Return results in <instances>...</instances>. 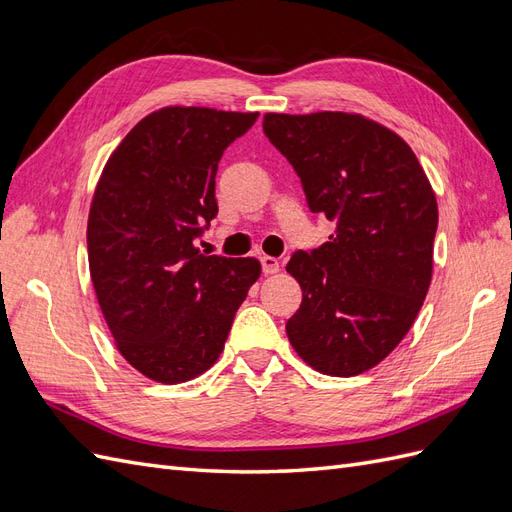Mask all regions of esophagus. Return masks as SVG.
<instances>
[{
	"label": "esophagus",
	"instance_id": "esophagus-1",
	"mask_svg": "<svg viewBox=\"0 0 512 512\" xmlns=\"http://www.w3.org/2000/svg\"><path fill=\"white\" fill-rule=\"evenodd\" d=\"M260 265H262V273L265 275H273L280 271V260L273 256H260Z\"/></svg>",
	"mask_w": 512,
	"mask_h": 512
}]
</instances>
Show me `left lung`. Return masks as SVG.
<instances>
[{
	"label": "left lung",
	"mask_w": 512,
	"mask_h": 512,
	"mask_svg": "<svg viewBox=\"0 0 512 512\" xmlns=\"http://www.w3.org/2000/svg\"><path fill=\"white\" fill-rule=\"evenodd\" d=\"M262 130L299 175L309 211L335 224L327 243L286 267L303 290L286 322L290 344L320 374H363L421 312L436 194L404 138L361 115L267 113Z\"/></svg>",
	"instance_id": "obj_1"
}]
</instances>
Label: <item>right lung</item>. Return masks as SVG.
<instances>
[{
  "label": "right lung",
  "instance_id": "add662e5",
  "mask_svg": "<svg viewBox=\"0 0 512 512\" xmlns=\"http://www.w3.org/2000/svg\"><path fill=\"white\" fill-rule=\"evenodd\" d=\"M256 119L166 106L138 121L102 170L87 222L91 282L121 356L156 382L192 380L218 361L260 277L256 258L194 245L218 215L222 153Z\"/></svg>",
  "mask_w": 512,
  "mask_h": 512
}]
</instances>
